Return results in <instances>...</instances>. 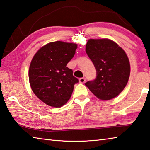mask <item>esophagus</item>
Returning a JSON list of instances; mask_svg holds the SVG:
<instances>
[{
	"label": "esophagus",
	"mask_w": 150,
	"mask_h": 150,
	"mask_svg": "<svg viewBox=\"0 0 150 150\" xmlns=\"http://www.w3.org/2000/svg\"><path fill=\"white\" fill-rule=\"evenodd\" d=\"M79 82L81 83H83L86 82V78H80L79 79Z\"/></svg>",
	"instance_id": "esophagus-1"
}]
</instances>
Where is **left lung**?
<instances>
[{"label": "left lung", "mask_w": 150, "mask_h": 150, "mask_svg": "<svg viewBox=\"0 0 150 150\" xmlns=\"http://www.w3.org/2000/svg\"><path fill=\"white\" fill-rule=\"evenodd\" d=\"M86 52L96 68V78L85 85L101 100L117 97L130 76V62L124 50L110 39H91Z\"/></svg>", "instance_id": "obj_1"}]
</instances>
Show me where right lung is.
<instances>
[{"mask_svg": "<svg viewBox=\"0 0 150 150\" xmlns=\"http://www.w3.org/2000/svg\"><path fill=\"white\" fill-rule=\"evenodd\" d=\"M78 48L62 41L45 45L34 55L29 70V80L35 95L47 105L60 107L70 98L78 79L67 65Z\"/></svg>", "mask_w": 150, "mask_h": 150, "instance_id": "1", "label": "right lung"}]
</instances>
